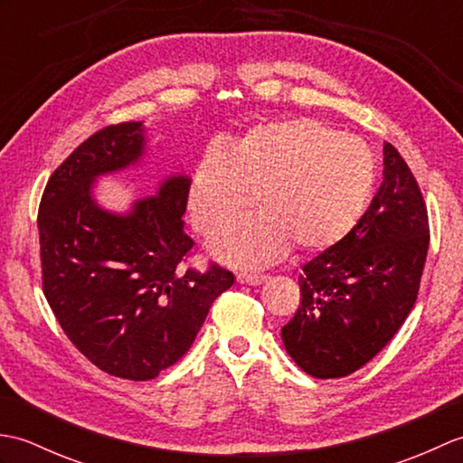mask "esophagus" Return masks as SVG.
<instances>
[{"mask_svg":"<svg viewBox=\"0 0 463 463\" xmlns=\"http://www.w3.org/2000/svg\"><path fill=\"white\" fill-rule=\"evenodd\" d=\"M237 280H239L241 284H250V287H257V284H262L264 280H267V277H264V274L239 272V274H237Z\"/></svg>","mask_w":463,"mask_h":463,"instance_id":"obj_1","label":"esophagus"}]
</instances>
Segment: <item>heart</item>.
I'll return each instance as SVG.
<instances>
[{
  "label": "heart",
  "instance_id": "obj_1",
  "mask_svg": "<svg viewBox=\"0 0 463 463\" xmlns=\"http://www.w3.org/2000/svg\"><path fill=\"white\" fill-rule=\"evenodd\" d=\"M376 159L360 137L310 117L252 127L229 149L211 146L196 165L189 206L196 231L214 237L213 252L232 267H264L287 254L342 241L366 211Z\"/></svg>",
  "mask_w": 463,
  "mask_h": 463
}]
</instances>
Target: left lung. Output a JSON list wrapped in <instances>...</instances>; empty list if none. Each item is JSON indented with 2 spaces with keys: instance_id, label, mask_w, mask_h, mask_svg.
Wrapping results in <instances>:
<instances>
[{
  "instance_id": "left-lung-1",
  "label": "left lung",
  "mask_w": 463,
  "mask_h": 463,
  "mask_svg": "<svg viewBox=\"0 0 463 463\" xmlns=\"http://www.w3.org/2000/svg\"><path fill=\"white\" fill-rule=\"evenodd\" d=\"M424 196L396 146L383 143V181L358 224L302 267L300 307L284 348L314 378H344L394 338L414 308L428 257Z\"/></svg>"
}]
</instances>
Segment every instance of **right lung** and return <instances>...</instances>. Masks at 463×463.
Returning <instances> with one entry per match:
<instances>
[{
    "instance_id": "add662e5",
    "label": "right lung",
    "mask_w": 463,
    "mask_h": 463,
    "mask_svg": "<svg viewBox=\"0 0 463 463\" xmlns=\"http://www.w3.org/2000/svg\"><path fill=\"white\" fill-rule=\"evenodd\" d=\"M143 151L141 121L97 131L53 171L37 214L43 294L59 326L97 368L135 382L181 360L234 282L214 262L204 272L184 267L194 244L183 229L189 176L165 179L127 214L95 203L97 176Z\"/></svg>"
}]
</instances>
